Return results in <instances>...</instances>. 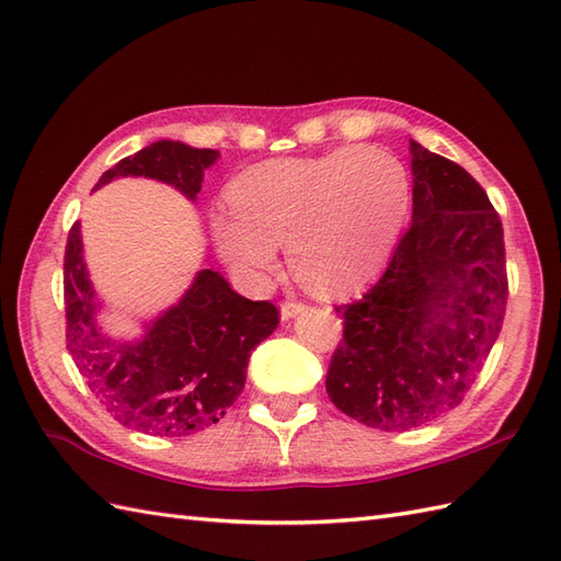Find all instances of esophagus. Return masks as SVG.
Returning <instances> with one entry per match:
<instances>
[{
  "instance_id": "34e87169",
  "label": "esophagus",
  "mask_w": 561,
  "mask_h": 561,
  "mask_svg": "<svg viewBox=\"0 0 561 561\" xmlns=\"http://www.w3.org/2000/svg\"><path fill=\"white\" fill-rule=\"evenodd\" d=\"M304 304H296V301H284L282 306H279V316H282V320H291V318H296L299 316L301 311H304Z\"/></svg>"
}]
</instances>
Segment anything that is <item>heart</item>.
<instances>
[{"label": "heart", "mask_w": 561, "mask_h": 561, "mask_svg": "<svg viewBox=\"0 0 561 561\" xmlns=\"http://www.w3.org/2000/svg\"><path fill=\"white\" fill-rule=\"evenodd\" d=\"M229 199L209 224L238 277L267 279L277 241H287L296 277L337 294L371 277L390 253L410 209V175L386 149L340 147L257 163L231 183Z\"/></svg>", "instance_id": "1"}]
</instances>
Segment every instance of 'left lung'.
I'll list each match as a JSON object with an SVG mask.
<instances>
[{"label": "left lung", "mask_w": 561, "mask_h": 561, "mask_svg": "<svg viewBox=\"0 0 561 561\" xmlns=\"http://www.w3.org/2000/svg\"><path fill=\"white\" fill-rule=\"evenodd\" d=\"M412 226L359 301L337 306L344 337L325 388L380 432L458 408L502 332L508 279L502 219L482 185L410 139Z\"/></svg>", "instance_id": "8db88e82"}]
</instances>
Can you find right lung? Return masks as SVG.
<instances>
[{
    "label": "right lung",
    "mask_w": 561,
    "mask_h": 561,
    "mask_svg": "<svg viewBox=\"0 0 561 561\" xmlns=\"http://www.w3.org/2000/svg\"><path fill=\"white\" fill-rule=\"evenodd\" d=\"M217 159L214 149L161 139L115 163L93 190L141 175L195 202ZM65 311L67 350L93 396L123 426L151 436H187L217 424L241 396L250 352L279 325L270 301H250L219 272L199 270L183 299L145 325V337L115 342L99 325L79 221L67 236Z\"/></svg>",
    "instance_id": "1"
}]
</instances>
